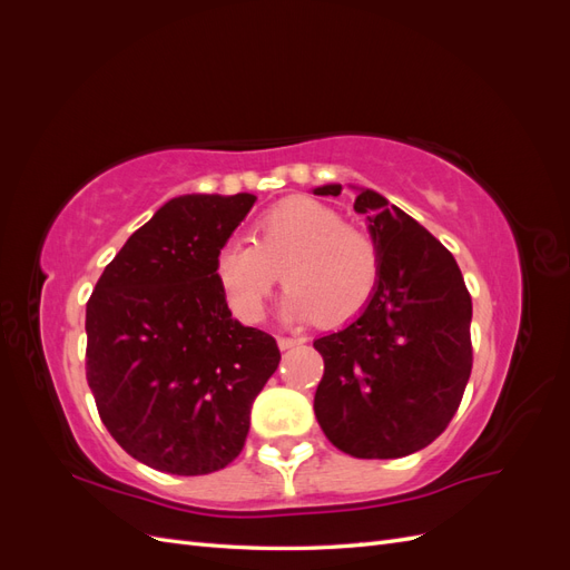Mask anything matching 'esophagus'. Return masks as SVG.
I'll use <instances>...</instances> for the list:
<instances>
[{
	"label": "esophagus",
	"mask_w": 570,
	"mask_h": 570,
	"mask_svg": "<svg viewBox=\"0 0 570 570\" xmlns=\"http://www.w3.org/2000/svg\"><path fill=\"white\" fill-rule=\"evenodd\" d=\"M306 337H278V347L285 352V350H292L297 347V344H304Z\"/></svg>",
	"instance_id": "obj_1"
}]
</instances>
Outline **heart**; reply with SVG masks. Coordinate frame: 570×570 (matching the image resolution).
Instances as JSON below:
<instances>
[{"mask_svg":"<svg viewBox=\"0 0 570 570\" xmlns=\"http://www.w3.org/2000/svg\"><path fill=\"white\" fill-rule=\"evenodd\" d=\"M289 285L283 314L289 321L337 325L371 302L381 256L373 239L316 199L289 197L256 218L252 243L228 239L216 252L214 278L243 323L266 314L273 287Z\"/></svg>","mask_w":570,"mask_h":570,"instance_id":"heart-1","label":"heart"}]
</instances>
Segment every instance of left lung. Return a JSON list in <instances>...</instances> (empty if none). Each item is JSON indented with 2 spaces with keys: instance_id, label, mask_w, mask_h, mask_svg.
<instances>
[{
  "instance_id": "1",
  "label": "left lung",
  "mask_w": 570,
  "mask_h": 570,
  "mask_svg": "<svg viewBox=\"0 0 570 570\" xmlns=\"http://www.w3.org/2000/svg\"><path fill=\"white\" fill-rule=\"evenodd\" d=\"M354 212L366 214L381 273L364 312L314 342L325 364L314 411L344 454L400 459L440 438L461 404L473 304L454 256L419 220L364 187Z\"/></svg>"
}]
</instances>
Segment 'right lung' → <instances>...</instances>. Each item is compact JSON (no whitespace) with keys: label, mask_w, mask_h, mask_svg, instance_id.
Here are the masks:
<instances>
[{"label":"right lung","mask_w":570,"mask_h":570,"mask_svg":"<svg viewBox=\"0 0 570 570\" xmlns=\"http://www.w3.org/2000/svg\"><path fill=\"white\" fill-rule=\"evenodd\" d=\"M254 202L249 193L166 202L120 247L88 302L85 373L99 419L149 469H226L281 364L275 340L235 321L214 278L216 252Z\"/></svg>","instance_id":"obj_1"}]
</instances>
